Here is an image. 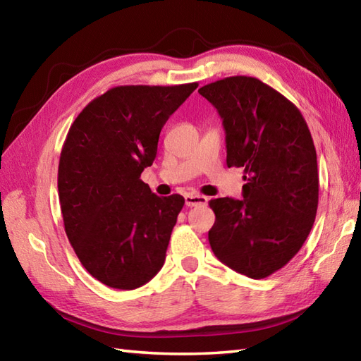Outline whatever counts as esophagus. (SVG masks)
<instances>
[{
    "label": "esophagus",
    "instance_id": "obj_1",
    "mask_svg": "<svg viewBox=\"0 0 361 361\" xmlns=\"http://www.w3.org/2000/svg\"><path fill=\"white\" fill-rule=\"evenodd\" d=\"M185 202L189 208H192V206H204V204H208V197L197 195V194H186Z\"/></svg>",
    "mask_w": 361,
    "mask_h": 361
}]
</instances>
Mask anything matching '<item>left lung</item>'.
Returning a JSON list of instances; mask_svg holds the SVG:
<instances>
[{
  "label": "left lung",
  "mask_w": 361,
  "mask_h": 361,
  "mask_svg": "<svg viewBox=\"0 0 361 361\" xmlns=\"http://www.w3.org/2000/svg\"><path fill=\"white\" fill-rule=\"evenodd\" d=\"M226 133V164L242 167L243 198L209 202L214 255L234 271L264 279L301 250L317 217V150L298 106L262 80L233 75L198 90Z\"/></svg>",
  "instance_id": "left-lung-1"
}]
</instances>
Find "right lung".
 <instances>
[{"instance_id": "1", "label": "right lung", "mask_w": 361, "mask_h": 361, "mask_svg": "<svg viewBox=\"0 0 361 361\" xmlns=\"http://www.w3.org/2000/svg\"><path fill=\"white\" fill-rule=\"evenodd\" d=\"M197 87L110 88L66 135L57 175L65 233L85 270L111 288L141 287L164 264L185 198L158 197L140 176L166 121Z\"/></svg>"}]
</instances>
